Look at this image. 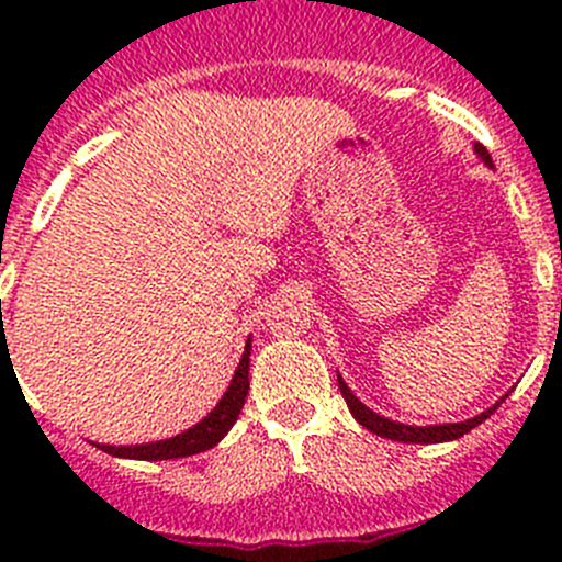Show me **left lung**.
Returning <instances> with one entry per match:
<instances>
[{
    "instance_id": "1",
    "label": "left lung",
    "mask_w": 562,
    "mask_h": 562,
    "mask_svg": "<svg viewBox=\"0 0 562 562\" xmlns=\"http://www.w3.org/2000/svg\"><path fill=\"white\" fill-rule=\"evenodd\" d=\"M475 155L484 160V166L495 168L492 166V157L490 151L484 149L481 144L473 146ZM339 381V391H342L345 402H348V411L353 413L356 422L361 424L364 429H370L372 435H381V438H389V440H396V443H449V440H457L462 438V435H468L470 429L479 427L481 422H486V418L492 416V413L497 411V407L506 402V396H501V400L495 402L492 407H486L484 413H479V416L468 418V422H457V424H429V427H411V424H400V422H391V418L381 416V413L370 411V407L364 405V402L359 400V396L353 394V391L348 389V383L342 381V375H337Z\"/></svg>"
}]
</instances>
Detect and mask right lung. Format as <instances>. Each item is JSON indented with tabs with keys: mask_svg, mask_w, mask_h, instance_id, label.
I'll use <instances>...</instances> for the list:
<instances>
[{
	"mask_svg": "<svg viewBox=\"0 0 562 562\" xmlns=\"http://www.w3.org/2000/svg\"><path fill=\"white\" fill-rule=\"evenodd\" d=\"M249 350L252 342L247 339L245 353H241L239 367L234 372V381H231L228 391L223 394V400L214 405V411L209 416H203L195 427L184 429L176 438L155 440V443H138V446H100L98 449L108 451L113 457L124 459H144V462H157V459H179V457H192L209 451L212 446H217L220 440L228 435V429L234 427L236 418H239L241 407H245L247 391H249Z\"/></svg>",
	"mask_w": 562,
	"mask_h": 562,
	"instance_id": "1",
	"label": "right lung"
}]
</instances>
